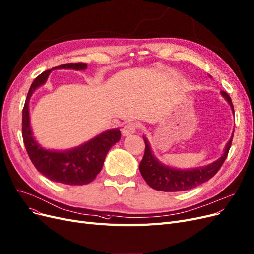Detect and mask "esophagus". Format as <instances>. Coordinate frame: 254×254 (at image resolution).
Segmentation results:
<instances>
[{
    "mask_svg": "<svg viewBox=\"0 0 254 254\" xmlns=\"http://www.w3.org/2000/svg\"><path fill=\"white\" fill-rule=\"evenodd\" d=\"M138 128V124L137 123H134V122H130V123H127L123 129H122V134H123L124 136H128V135H131L135 133L136 129Z\"/></svg>",
    "mask_w": 254,
    "mask_h": 254,
    "instance_id": "1",
    "label": "esophagus"
}]
</instances>
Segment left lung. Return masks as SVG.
I'll return each instance as SVG.
<instances>
[{
  "instance_id": "obj_1",
  "label": "left lung",
  "mask_w": 254,
  "mask_h": 254,
  "mask_svg": "<svg viewBox=\"0 0 254 254\" xmlns=\"http://www.w3.org/2000/svg\"><path fill=\"white\" fill-rule=\"evenodd\" d=\"M221 93L228 101L232 111L234 112L231 98L223 90ZM232 137L233 135L229 139L228 144L226 145L224 154L217 161L206 166V167L190 170H180L176 168H170L168 166H165L157 161L151 152L149 143H148L147 138L144 136L145 153L141 164H139V171H141L142 177L148 185L155 190L164 192H176L195 188L200 184L213 178L217 171L221 169L222 165L227 159V155H228L232 143Z\"/></svg>"
}]
</instances>
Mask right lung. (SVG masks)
Returning <instances> with one entry per match:
<instances>
[{
  "mask_svg": "<svg viewBox=\"0 0 254 254\" xmlns=\"http://www.w3.org/2000/svg\"><path fill=\"white\" fill-rule=\"evenodd\" d=\"M87 68L85 63H68L54 67L42 72L31 84L26 98L22 117V135L29 159L34 167L50 181L66 185H86L97 178L102 170L105 157L110 148L121 139V131L113 129L105 131L84 145L68 151H51L43 148L34 141L29 122V100L33 91L46 82L54 69Z\"/></svg>",
  "mask_w": 254,
  "mask_h": 254,
  "instance_id": "right-lung-1",
  "label": "right lung"
}]
</instances>
